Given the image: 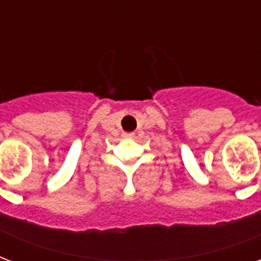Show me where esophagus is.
<instances>
[{"instance_id":"esophagus-1","label":"esophagus","mask_w":261,"mask_h":261,"mask_svg":"<svg viewBox=\"0 0 261 261\" xmlns=\"http://www.w3.org/2000/svg\"><path fill=\"white\" fill-rule=\"evenodd\" d=\"M123 137H124V138H133V137H134V134H133V133H124V134H123Z\"/></svg>"}]
</instances>
